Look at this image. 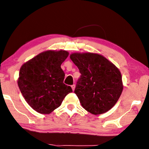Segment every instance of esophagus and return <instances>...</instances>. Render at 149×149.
I'll use <instances>...</instances> for the list:
<instances>
[{
	"instance_id": "34e87169",
	"label": "esophagus",
	"mask_w": 149,
	"mask_h": 149,
	"mask_svg": "<svg viewBox=\"0 0 149 149\" xmlns=\"http://www.w3.org/2000/svg\"><path fill=\"white\" fill-rule=\"evenodd\" d=\"M75 85H74H74H72V86H71V87H72V90H73V91H74V89H75Z\"/></svg>"
}]
</instances>
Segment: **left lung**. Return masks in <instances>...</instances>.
Masks as SVG:
<instances>
[{
  "label": "left lung",
  "mask_w": 149,
  "mask_h": 149,
  "mask_svg": "<svg viewBox=\"0 0 149 149\" xmlns=\"http://www.w3.org/2000/svg\"><path fill=\"white\" fill-rule=\"evenodd\" d=\"M70 58L81 74L74 93L82 107L95 115L110 110L119 99L123 90L119 70L98 54L73 53Z\"/></svg>",
  "instance_id": "1"
}]
</instances>
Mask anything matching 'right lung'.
I'll return each mask as SVG.
<instances>
[{
    "instance_id": "1",
    "label": "right lung",
    "mask_w": 149,
    "mask_h": 149,
    "mask_svg": "<svg viewBox=\"0 0 149 149\" xmlns=\"http://www.w3.org/2000/svg\"><path fill=\"white\" fill-rule=\"evenodd\" d=\"M65 50H48L22 65L17 84L25 100L41 114H50L58 108L65 96L72 92L64 84L61 64L68 56Z\"/></svg>"
}]
</instances>
